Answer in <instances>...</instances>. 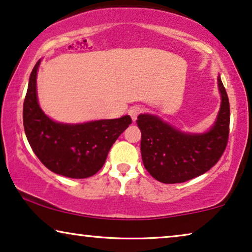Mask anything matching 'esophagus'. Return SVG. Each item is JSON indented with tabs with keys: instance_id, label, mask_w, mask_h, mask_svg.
<instances>
[{
	"instance_id": "obj_1",
	"label": "esophagus",
	"mask_w": 252,
	"mask_h": 252,
	"mask_svg": "<svg viewBox=\"0 0 252 252\" xmlns=\"http://www.w3.org/2000/svg\"><path fill=\"white\" fill-rule=\"evenodd\" d=\"M142 111H143L142 106H140V105H134L129 109L128 113H129L130 118H132L133 122H135V120L137 119V116H139L140 113H142Z\"/></svg>"
}]
</instances>
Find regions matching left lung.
Returning a JSON list of instances; mask_svg holds the SVG:
<instances>
[{
    "label": "left lung",
    "instance_id": "1",
    "mask_svg": "<svg viewBox=\"0 0 252 252\" xmlns=\"http://www.w3.org/2000/svg\"><path fill=\"white\" fill-rule=\"evenodd\" d=\"M221 106L211 129L188 134L157 116L140 115L141 155L150 175L163 184H180L208 172L218 163L228 142L230 109L226 89L218 77Z\"/></svg>",
    "mask_w": 252,
    "mask_h": 252
}]
</instances>
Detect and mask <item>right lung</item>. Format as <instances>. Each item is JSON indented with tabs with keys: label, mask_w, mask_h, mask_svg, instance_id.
<instances>
[{
	"label": "right lung",
	"mask_w": 252,
	"mask_h": 252,
	"mask_svg": "<svg viewBox=\"0 0 252 252\" xmlns=\"http://www.w3.org/2000/svg\"><path fill=\"white\" fill-rule=\"evenodd\" d=\"M41 61L31 73L23 106L24 129L34 154L54 173L85 179L101 170L109 150L132 124L129 116L95 120L77 125L56 123L44 115L37 103L36 73Z\"/></svg>",
	"instance_id": "obj_1"
}]
</instances>
